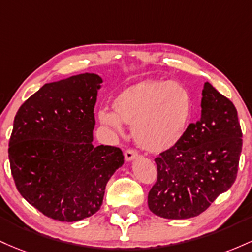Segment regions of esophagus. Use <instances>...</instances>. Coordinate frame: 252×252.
<instances>
[{
  "mask_svg": "<svg viewBox=\"0 0 252 252\" xmlns=\"http://www.w3.org/2000/svg\"><path fill=\"white\" fill-rule=\"evenodd\" d=\"M135 157H138V152L133 149H127L125 151V158L126 160H132Z\"/></svg>",
  "mask_w": 252,
  "mask_h": 252,
  "instance_id": "obj_1",
  "label": "esophagus"
}]
</instances>
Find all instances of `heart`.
Returning <instances> with one entry per match:
<instances>
[{"label": "heart", "instance_id": "heart-1", "mask_svg": "<svg viewBox=\"0 0 252 252\" xmlns=\"http://www.w3.org/2000/svg\"><path fill=\"white\" fill-rule=\"evenodd\" d=\"M114 112H98L103 125L121 131V123L132 126L140 148L162 152L181 140L193 114V98L177 82L144 81L133 84L113 100Z\"/></svg>", "mask_w": 252, "mask_h": 252}]
</instances>
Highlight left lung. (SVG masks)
I'll return each mask as SVG.
<instances>
[{
	"instance_id": "obj_1",
	"label": "left lung",
	"mask_w": 252,
	"mask_h": 252,
	"mask_svg": "<svg viewBox=\"0 0 252 252\" xmlns=\"http://www.w3.org/2000/svg\"><path fill=\"white\" fill-rule=\"evenodd\" d=\"M201 108L200 120L155 159L157 180L148 205L160 218L199 216L236 181L243 145L236 107L206 82Z\"/></svg>"
}]
</instances>
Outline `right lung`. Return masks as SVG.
<instances>
[{
  "mask_svg": "<svg viewBox=\"0 0 252 252\" xmlns=\"http://www.w3.org/2000/svg\"><path fill=\"white\" fill-rule=\"evenodd\" d=\"M102 78L81 73L42 86L20 107L9 139L10 170L22 197L44 216L78 221L100 210L119 148L94 146V107Z\"/></svg>",
  "mask_w": 252,
  "mask_h": 252,
  "instance_id": "obj_1",
  "label": "right lung"
}]
</instances>
